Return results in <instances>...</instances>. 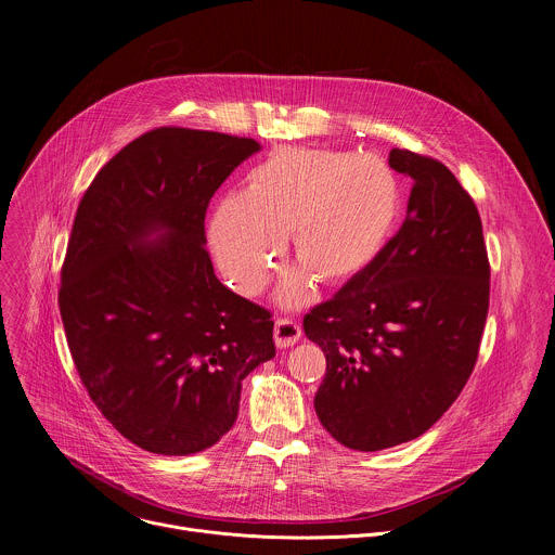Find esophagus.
I'll return each instance as SVG.
<instances>
[{
    "label": "esophagus",
    "instance_id": "obj_1",
    "mask_svg": "<svg viewBox=\"0 0 555 555\" xmlns=\"http://www.w3.org/2000/svg\"><path fill=\"white\" fill-rule=\"evenodd\" d=\"M300 338V325L292 319H276L274 323V343L276 347H292Z\"/></svg>",
    "mask_w": 555,
    "mask_h": 555
}]
</instances>
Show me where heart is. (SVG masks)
I'll return each instance as SVG.
<instances>
[{
  "label": "heart",
  "mask_w": 555,
  "mask_h": 555,
  "mask_svg": "<svg viewBox=\"0 0 555 555\" xmlns=\"http://www.w3.org/2000/svg\"><path fill=\"white\" fill-rule=\"evenodd\" d=\"M402 210V184L373 153L279 146L248 176L242 195H225L210 221L208 246L236 292L259 294L276 270L285 236L298 266L276 298L309 305L315 279L345 285L384 253Z\"/></svg>",
  "instance_id": "obj_1"
}]
</instances>
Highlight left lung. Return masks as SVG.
I'll list each match as a JSON object with an SVG mask.
<instances>
[{"instance_id":"left-lung-1","label":"left lung","mask_w":555,"mask_h":555,"mask_svg":"<svg viewBox=\"0 0 555 555\" xmlns=\"http://www.w3.org/2000/svg\"><path fill=\"white\" fill-rule=\"evenodd\" d=\"M388 165L413 178L400 232L302 321L327 358L315 415L360 452L417 439L452 406L477 362L490 305L472 197L433 157L390 149Z\"/></svg>"}]
</instances>
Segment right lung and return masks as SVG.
<instances>
[{
	"mask_svg": "<svg viewBox=\"0 0 555 555\" xmlns=\"http://www.w3.org/2000/svg\"><path fill=\"white\" fill-rule=\"evenodd\" d=\"M259 151L253 138L153 129L78 204L59 292L65 338L92 402L146 452L217 443L242 382L276 353L270 311L215 276L204 234L210 197Z\"/></svg>",
	"mask_w": 555,
	"mask_h": 555,
	"instance_id": "add662e5",
	"label": "right lung"
}]
</instances>
